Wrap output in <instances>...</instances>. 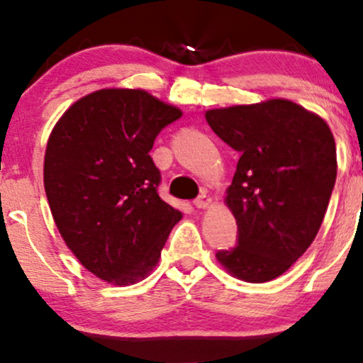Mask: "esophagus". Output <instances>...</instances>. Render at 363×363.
I'll return each mask as SVG.
<instances>
[{"label": "esophagus", "mask_w": 363, "mask_h": 363, "mask_svg": "<svg viewBox=\"0 0 363 363\" xmlns=\"http://www.w3.org/2000/svg\"><path fill=\"white\" fill-rule=\"evenodd\" d=\"M211 204H213V197L208 196V194H201V196L197 197V199L194 201V206H196V208H199V209L209 208Z\"/></svg>", "instance_id": "esophagus-1"}]
</instances>
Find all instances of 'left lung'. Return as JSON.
<instances>
[{
    "label": "left lung",
    "instance_id": "8db88e82",
    "mask_svg": "<svg viewBox=\"0 0 363 363\" xmlns=\"http://www.w3.org/2000/svg\"><path fill=\"white\" fill-rule=\"evenodd\" d=\"M211 128L241 154L224 203L238 246L218 251L226 272L247 283L281 277L313 242L337 179L328 123L286 99L211 108Z\"/></svg>",
    "mask_w": 363,
    "mask_h": 363
}]
</instances>
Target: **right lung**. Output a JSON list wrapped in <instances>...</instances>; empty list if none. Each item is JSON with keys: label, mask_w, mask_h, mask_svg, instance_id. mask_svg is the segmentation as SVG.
<instances>
[{"label": "right lung", "mask_w": 363, "mask_h": 363, "mask_svg": "<svg viewBox=\"0 0 363 363\" xmlns=\"http://www.w3.org/2000/svg\"><path fill=\"white\" fill-rule=\"evenodd\" d=\"M182 110L140 89H102L65 110L45 150L43 182L68 250L95 277L127 286L157 266L182 213L164 203L149 152Z\"/></svg>", "instance_id": "1"}]
</instances>
